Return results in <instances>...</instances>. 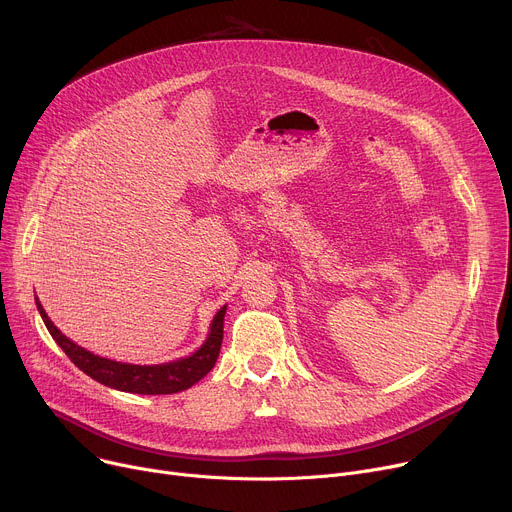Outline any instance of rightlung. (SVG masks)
Returning <instances> with one entry per match:
<instances>
[{"instance_id": "add662e5", "label": "right lung", "mask_w": 512, "mask_h": 512, "mask_svg": "<svg viewBox=\"0 0 512 512\" xmlns=\"http://www.w3.org/2000/svg\"><path fill=\"white\" fill-rule=\"evenodd\" d=\"M38 312L50 332V336L56 340V344L64 350V354L75 362V367H79L85 375L95 379L97 383L125 391V393H139V395H170V393H180L190 389L194 383H198L206 373L214 367V362L218 358V352H221L223 344V326H225V312L227 306L216 312L210 334L206 342L188 358L166 362V364H156V367H139V364H125V362H115L109 358H101L83 346L75 344L68 340L46 316L44 308L36 300Z\"/></svg>"}]
</instances>
